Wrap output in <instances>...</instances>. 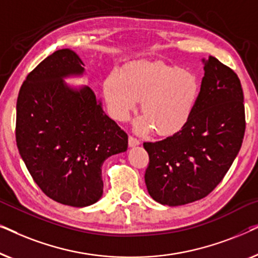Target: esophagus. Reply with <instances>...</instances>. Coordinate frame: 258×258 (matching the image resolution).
Returning a JSON list of instances; mask_svg holds the SVG:
<instances>
[{
  "mask_svg": "<svg viewBox=\"0 0 258 258\" xmlns=\"http://www.w3.org/2000/svg\"><path fill=\"white\" fill-rule=\"evenodd\" d=\"M140 144V141L134 136H129V147H136Z\"/></svg>",
  "mask_w": 258,
  "mask_h": 258,
  "instance_id": "obj_1",
  "label": "esophagus"
}]
</instances>
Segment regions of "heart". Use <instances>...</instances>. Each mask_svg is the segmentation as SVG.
Returning <instances> with one entry per match:
<instances>
[{"instance_id": "1", "label": "heart", "mask_w": 258, "mask_h": 258, "mask_svg": "<svg viewBox=\"0 0 258 258\" xmlns=\"http://www.w3.org/2000/svg\"><path fill=\"white\" fill-rule=\"evenodd\" d=\"M111 116L125 121L142 100L144 114L136 122L137 132L155 128L158 135L177 133L191 117L200 96V81L192 72L156 61H136L122 74L111 72L103 84Z\"/></svg>"}]
</instances>
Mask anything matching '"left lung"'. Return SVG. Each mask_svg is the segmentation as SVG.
I'll return each mask as SVG.
<instances>
[{"instance_id":"1","label":"left lung","mask_w":258,"mask_h":258,"mask_svg":"<svg viewBox=\"0 0 258 258\" xmlns=\"http://www.w3.org/2000/svg\"><path fill=\"white\" fill-rule=\"evenodd\" d=\"M202 61L200 96L186 124L167 139L143 143L149 155L144 175L148 192L164 206H183L209 195L231 167L244 137L238 76L214 56Z\"/></svg>"}]
</instances>
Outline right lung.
Instances as JSON below:
<instances>
[{"label": "right lung", "mask_w": 258, "mask_h": 258, "mask_svg": "<svg viewBox=\"0 0 258 258\" xmlns=\"http://www.w3.org/2000/svg\"><path fill=\"white\" fill-rule=\"evenodd\" d=\"M70 49L44 58L28 74L16 103V143L31 177L48 197L88 207L103 194L102 164L124 153L128 135L105 115L89 87L63 79L84 73Z\"/></svg>", "instance_id": "obj_1"}]
</instances>
